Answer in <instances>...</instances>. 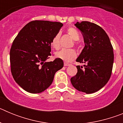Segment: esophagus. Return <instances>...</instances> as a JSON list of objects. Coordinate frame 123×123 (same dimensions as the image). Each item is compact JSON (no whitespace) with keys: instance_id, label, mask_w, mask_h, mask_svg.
<instances>
[{"instance_id":"1","label":"esophagus","mask_w":123,"mask_h":123,"mask_svg":"<svg viewBox=\"0 0 123 123\" xmlns=\"http://www.w3.org/2000/svg\"><path fill=\"white\" fill-rule=\"evenodd\" d=\"M70 65H71V64L68 63L66 62L64 63V66H65V67H68V66H70Z\"/></svg>"}]
</instances>
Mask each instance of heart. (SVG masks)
<instances>
[{
    "label": "heart",
    "instance_id": "heart-1",
    "mask_svg": "<svg viewBox=\"0 0 123 123\" xmlns=\"http://www.w3.org/2000/svg\"><path fill=\"white\" fill-rule=\"evenodd\" d=\"M68 34L74 41H76L79 40V33L74 28H69L68 29ZM60 33L58 32L55 34L51 42L52 46L55 49H58L60 48ZM55 56L56 58H60L65 62H69L76 57V52L73 49H62L59 52H56L55 54Z\"/></svg>",
    "mask_w": 123,
    "mask_h": 123
}]
</instances>
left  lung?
I'll return each instance as SVG.
<instances>
[{
    "label": "left lung",
    "instance_id": "1",
    "mask_svg": "<svg viewBox=\"0 0 123 123\" xmlns=\"http://www.w3.org/2000/svg\"><path fill=\"white\" fill-rule=\"evenodd\" d=\"M81 31L85 46L76 59L78 73L71 78L73 86L80 92L92 94L104 87L110 78L114 62L109 37L100 26L89 21L74 24Z\"/></svg>",
    "mask_w": 123,
    "mask_h": 123
}]
</instances>
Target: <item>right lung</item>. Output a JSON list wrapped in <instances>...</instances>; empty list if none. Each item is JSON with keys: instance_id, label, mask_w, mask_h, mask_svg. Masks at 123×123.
Wrapping results in <instances>:
<instances>
[{"instance_id": "add662e5", "label": "right lung", "mask_w": 123, "mask_h": 123, "mask_svg": "<svg viewBox=\"0 0 123 123\" xmlns=\"http://www.w3.org/2000/svg\"><path fill=\"white\" fill-rule=\"evenodd\" d=\"M59 22L36 20L28 23L18 34L10 52L11 71L15 82L25 91L37 94L52 84L55 73L63 67L56 58L47 62L51 42L63 26Z\"/></svg>"}]
</instances>
